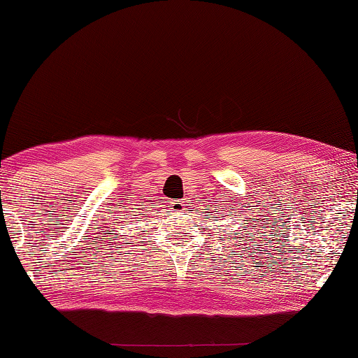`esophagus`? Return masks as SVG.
<instances>
[{
	"instance_id": "obj_1",
	"label": "esophagus",
	"mask_w": 358,
	"mask_h": 358,
	"mask_svg": "<svg viewBox=\"0 0 358 358\" xmlns=\"http://www.w3.org/2000/svg\"><path fill=\"white\" fill-rule=\"evenodd\" d=\"M171 207L173 211H185V201H172L171 202Z\"/></svg>"
}]
</instances>
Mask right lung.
I'll return each mask as SVG.
<instances>
[{
	"instance_id": "add662e5",
	"label": "right lung",
	"mask_w": 358,
	"mask_h": 358,
	"mask_svg": "<svg viewBox=\"0 0 358 358\" xmlns=\"http://www.w3.org/2000/svg\"><path fill=\"white\" fill-rule=\"evenodd\" d=\"M134 216H137V215H134Z\"/></svg>"
}]
</instances>
